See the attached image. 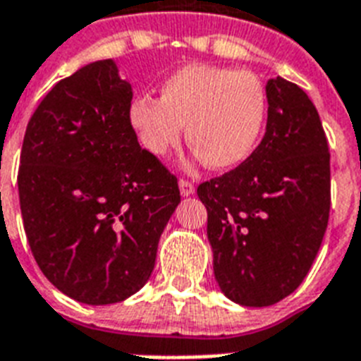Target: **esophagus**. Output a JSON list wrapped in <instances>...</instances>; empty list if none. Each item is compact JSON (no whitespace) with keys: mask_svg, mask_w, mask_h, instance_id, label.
<instances>
[{"mask_svg":"<svg viewBox=\"0 0 361 361\" xmlns=\"http://www.w3.org/2000/svg\"><path fill=\"white\" fill-rule=\"evenodd\" d=\"M178 185H180L181 196H190V195H192V192H195V185H192L190 181L180 180V183H178Z\"/></svg>","mask_w":361,"mask_h":361,"instance_id":"1","label":"esophagus"}]
</instances>
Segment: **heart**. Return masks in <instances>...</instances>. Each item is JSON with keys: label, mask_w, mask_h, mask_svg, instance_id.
Wrapping results in <instances>:
<instances>
[{"label": "heart", "mask_w": 361, "mask_h": 361, "mask_svg": "<svg viewBox=\"0 0 361 361\" xmlns=\"http://www.w3.org/2000/svg\"><path fill=\"white\" fill-rule=\"evenodd\" d=\"M267 116V94L250 72L185 64L161 85V99L135 96L128 118L140 145L163 157L178 146L185 126L187 142L211 169H230L256 148Z\"/></svg>", "instance_id": "obj_1"}]
</instances>
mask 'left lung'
I'll use <instances>...</instances> for the list:
<instances>
[{
	"label": "left lung",
	"instance_id": "left-lung-1",
	"mask_svg": "<svg viewBox=\"0 0 361 361\" xmlns=\"http://www.w3.org/2000/svg\"><path fill=\"white\" fill-rule=\"evenodd\" d=\"M265 92L259 146L198 187L216 283L248 307L272 306L302 283L330 213V154L315 105L283 78L269 79Z\"/></svg>",
	"mask_w": 361,
	"mask_h": 361
}]
</instances>
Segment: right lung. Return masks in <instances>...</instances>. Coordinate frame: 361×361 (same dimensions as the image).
Returning <instances> with one entry per match:
<instances>
[{"instance_id":"obj_1","label":"right lung","mask_w":361,"mask_h":361,"mask_svg":"<svg viewBox=\"0 0 361 361\" xmlns=\"http://www.w3.org/2000/svg\"><path fill=\"white\" fill-rule=\"evenodd\" d=\"M131 98L113 59L96 61L49 90L23 137L29 247L59 291L90 306L122 302L148 282L180 204L176 176L139 146Z\"/></svg>"}]
</instances>
